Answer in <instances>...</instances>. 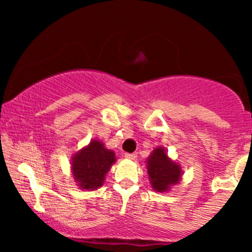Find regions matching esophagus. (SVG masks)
I'll return each mask as SVG.
<instances>
[{
    "label": "esophagus",
    "mask_w": 252,
    "mask_h": 252,
    "mask_svg": "<svg viewBox=\"0 0 252 252\" xmlns=\"http://www.w3.org/2000/svg\"><path fill=\"white\" fill-rule=\"evenodd\" d=\"M124 156H126V160H135V158H137V155H136L135 153H131V154H129V153H128V154H126Z\"/></svg>",
    "instance_id": "esophagus-1"
}]
</instances>
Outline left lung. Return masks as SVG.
<instances>
[{"label": "left lung", "instance_id": "8db88e82", "mask_svg": "<svg viewBox=\"0 0 252 252\" xmlns=\"http://www.w3.org/2000/svg\"><path fill=\"white\" fill-rule=\"evenodd\" d=\"M146 168L150 186L158 193H168L182 179L181 166L169 158L163 146H158L150 153Z\"/></svg>", "mask_w": 252, "mask_h": 252}]
</instances>
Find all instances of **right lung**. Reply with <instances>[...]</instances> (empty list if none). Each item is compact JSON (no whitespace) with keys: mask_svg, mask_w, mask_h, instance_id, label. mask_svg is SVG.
<instances>
[{"mask_svg":"<svg viewBox=\"0 0 252 252\" xmlns=\"http://www.w3.org/2000/svg\"><path fill=\"white\" fill-rule=\"evenodd\" d=\"M116 160L114 150L94 138L72 155V178L80 189L96 190L104 185L105 176Z\"/></svg>","mask_w":252,"mask_h":252,"instance_id":"right-lung-1","label":"right lung"}]
</instances>
